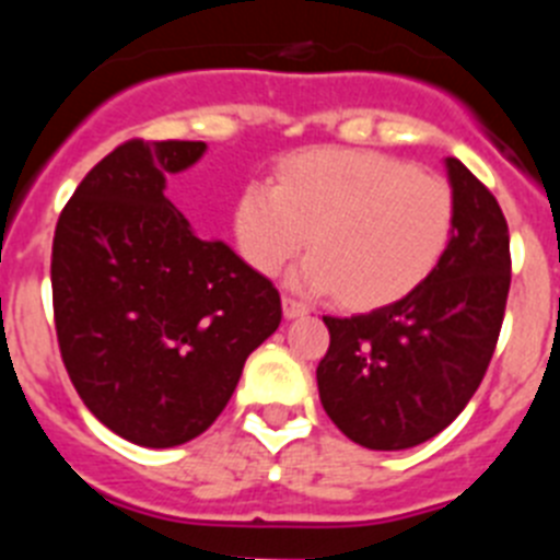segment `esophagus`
<instances>
[{
  "mask_svg": "<svg viewBox=\"0 0 560 560\" xmlns=\"http://www.w3.org/2000/svg\"><path fill=\"white\" fill-rule=\"evenodd\" d=\"M308 305L303 303V300H296V296H291V294H285L283 296V314H285V319H296V316H305L308 314Z\"/></svg>",
  "mask_w": 560,
  "mask_h": 560,
  "instance_id": "34e87169",
  "label": "esophagus"
}]
</instances>
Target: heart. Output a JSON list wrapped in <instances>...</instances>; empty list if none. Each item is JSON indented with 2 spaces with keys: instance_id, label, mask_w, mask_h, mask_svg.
<instances>
[{
  "instance_id": "1",
  "label": "heart",
  "mask_w": 560,
  "mask_h": 560,
  "mask_svg": "<svg viewBox=\"0 0 560 560\" xmlns=\"http://www.w3.org/2000/svg\"><path fill=\"white\" fill-rule=\"evenodd\" d=\"M457 215L454 187L412 162L355 148H308L277 165L275 185L249 182L232 232L252 269L277 275L308 246L296 285L336 291L353 308L407 296L440 264Z\"/></svg>"
}]
</instances>
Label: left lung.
<instances>
[{
    "label": "left lung",
    "mask_w": 560,
    "mask_h": 560,
    "mask_svg": "<svg viewBox=\"0 0 560 560\" xmlns=\"http://www.w3.org/2000/svg\"><path fill=\"white\" fill-rule=\"evenodd\" d=\"M454 232L432 275L370 314L323 316L330 345L316 368L325 412L353 443L398 452L427 443L482 384L511 291V235L493 192L446 160Z\"/></svg>",
    "instance_id": "left-lung-1"
}]
</instances>
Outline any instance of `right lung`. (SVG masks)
<instances>
[{
	"mask_svg": "<svg viewBox=\"0 0 560 560\" xmlns=\"http://www.w3.org/2000/svg\"><path fill=\"white\" fill-rule=\"evenodd\" d=\"M205 142L128 140L83 176L52 237V316L89 412L137 446L199 438L252 350L283 319L280 291L221 241L192 235L165 176Z\"/></svg>",
	"mask_w": 560,
	"mask_h": 560,
	"instance_id": "obj_1",
	"label": "right lung"
}]
</instances>
